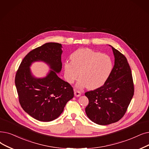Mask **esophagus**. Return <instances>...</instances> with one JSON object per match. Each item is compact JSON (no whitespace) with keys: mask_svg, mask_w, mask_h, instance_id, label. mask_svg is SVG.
Returning a JSON list of instances; mask_svg holds the SVG:
<instances>
[{"mask_svg":"<svg viewBox=\"0 0 149 149\" xmlns=\"http://www.w3.org/2000/svg\"><path fill=\"white\" fill-rule=\"evenodd\" d=\"M74 95L76 97H79L81 95V92L79 91L78 90H75L74 91Z\"/></svg>","mask_w":149,"mask_h":149,"instance_id":"34e87169","label":"esophagus"}]
</instances>
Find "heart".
Returning <instances> with one entry per match:
<instances>
[{
	"label": "heart",
	"mask_w": 149,
	"mask_h": 149,
	"mask_svg": "<svg viewBox=\"0 0 149 149\" xmlns=\"http://www.w3.org/2000/svg\"><path fill=\"white\" fill-rule=\"evenodd\" d=\"M113 69L110 56L89 49H80L71 55V61L64 63L67 80L72 83L79 75L77 88H97L105 83Z\"/></svg>",
	"instance_id": "b5f03b06"
}]
</instances>
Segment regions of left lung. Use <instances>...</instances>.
<instances>
[{
  "label": "left lung",
  "mask_w": 149,
  "mask_h": 149,
  "mask_svg": "<svg viewBox=\"0 0 149 149\" xmlns=\"http://www.w3.org/2000/svg\"><path fill=\"white\" fill-rule=\"evenodd\" d=\"M114 65L108 79L99 88L85 93V108L90 120L105 125L119 121L125 114L134 95L132 70L126 57L112 47Z\"/></svg>",
  "instance_id": "8db88e82"
}]
</instances>
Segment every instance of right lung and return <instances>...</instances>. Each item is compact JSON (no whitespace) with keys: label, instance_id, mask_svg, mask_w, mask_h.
Instances as JSON below:
<instances>
[{"label":"right lung","instance_id":"1","mask_svg":"<svg viewBox=\"0 0 149 149\" xmlns=\"http://www.w3.org/2000/svg\"><path fill=\"white\" fill-rule=\"evenodd\" d=\"M61 44L47 42L30 51L22 61L15 77L19 101L24 110L35 119L49 122L63 113L67 102L74 97L73 88L58 77L62 68ZM46 62L52 69L44 78L31 75L33 62Z\"/></svg>","mask_w":149,"mask_h":149}]
</instances>
